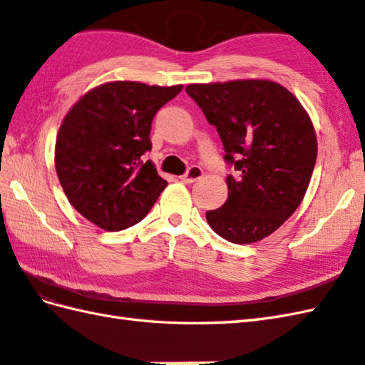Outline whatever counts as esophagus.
Wrapping results in <instances>:
<instances>
[{
    "mask_svg": "<svg viewBox=\"0 0 365 365\" xmlns=\"http://www.w3.org/2000/svg\"><path fill=\"white\" fill-rule=\"evenodd\" d=\"M204 175V170H202V168H199V166H191L187 173H185L183 175H182V182H185V183H195L196 180H199L200 177Z\"/></svg>",
    "mask_w": 365,
    "mask_h": 365,
    "instance_id": "1",
    "label": "esophagus"
}]
</instances>
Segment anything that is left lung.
Here are the masks:
<instances>
[{"mask_svg":"<svg viewBox=\"0 0 365 365\" xmlns=\"http://www.w3.org/2000/svg\"><path fill=\"white\" fill-rule=\"evenodd\" d=\"M187 92L238 170L226 178L227 200L205 213L207 222L230 243L260 242L304 199L317 161L312 120L289 89L269 80L188 84Z\"/></svg>","mask_w":365,"mask_h":365,"instance_id":"obj_1","label":"left lung"}]
</instances>
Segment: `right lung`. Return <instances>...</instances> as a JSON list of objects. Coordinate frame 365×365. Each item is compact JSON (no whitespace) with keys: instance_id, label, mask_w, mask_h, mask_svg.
Returning <instances> with one entry per match:
<instances>
[{"instance_id":"right-lung-1","label":"right lung","mask_w":365,"mask_h":365,"mask_svg":"<svg viewBox=\"0 0 365 365\" xmlns=\"http://www.w3.org/2000/svg\"><path fill=\"white\" fill-rule=\"evenodd\" d=\"M183 89L138 81L86 92L61 123L54 166L75 210L108 232L135 226L168 182L143 155L152 149L153 115Z\"/></svg>"}]
</instances>
